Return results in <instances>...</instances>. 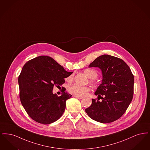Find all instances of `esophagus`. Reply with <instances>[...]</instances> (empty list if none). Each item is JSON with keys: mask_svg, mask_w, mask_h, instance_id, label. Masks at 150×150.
Returning <instances> with one entry per match:
<instances>
[{"mask_svg": "<svg viewBox=\"0 0 150 150\" xmlns=\"http://www.w3.org/2000/svg\"><path fill=\"white\" fill-rule=\"evenodd\" d=\"M74 97H76V98H78V99H83V98H84V97H80V96H76V95H74Z\"/></svg>", "mask_w": 150, "mask_h": 150, "instance_id": "obj_1", "label": "esophagus"}]
</instances>
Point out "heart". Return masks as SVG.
<instances>
[{"instance_id":"obj_1","label":"heart","mask_w":150,"mask_h":150,"mask_svg":"<svg viewBox=\"0 0 150 150\" xmlns=\"http://www.w3.org/2000/svg\"><path fill=\"white\" fill-rule=\"evenodd\" d=\"M84 73L87 75V76L91 79L96 78L97 76V72L94 70L91 69H87L84 70ZM73 78V75H71L69 76L67 80L68 81H71ZM90 91V88L89 86H80L77 84H74L69 86V91L71 93H72L76 96H84Z\"/></svg>"}]
</instances>
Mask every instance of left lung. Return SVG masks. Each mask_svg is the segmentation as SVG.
Here are the masks:
<instances>
[{
	"mask_svg": "<svg viewBox=\"0 0 150 150\" xmlns=\"http://www.w3.org/2000/svg\"><path fill=\"white\" fill-rule=\"evenodd\" d=\"M89 67L100 68L102 80L94 93L98 100L92 99L91 106L85 110L86 113L94 120L102 123L117 120L133 99L134 76L130 69L122 59L107 54L97 57Z\"/></svg>",
	"mask_w": 150,
	"mask_h": 150,
	"instance_id": "8db88e82",
	"label": "left lung"
}]
</instances>
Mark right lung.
<instances>
[{
  "label": "right lung",
  "instance_id": "right-lung-1",
  "mask_svg": "<svg viewBox=\"0 0 150 150\" xmlns=\"http://www.w3.org/2000/svg\"><path fill=\"white\" fill-rule=\"evenodd\" d=\"M72 72L66 71L53 58L47 56L35 57L25 64L18 77L20 98L32 119L49 124L61 117L66 101L72 96L64 89L58 97L53 93V86L59 88L64 78Z\"/></svg>",
  "mask_w": 150,
  "mask_h": 150
}]
</instances>
